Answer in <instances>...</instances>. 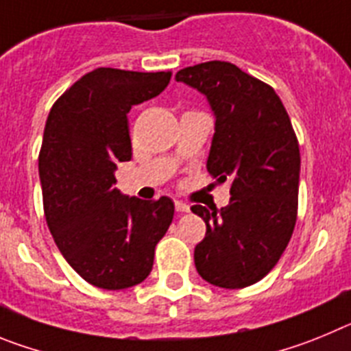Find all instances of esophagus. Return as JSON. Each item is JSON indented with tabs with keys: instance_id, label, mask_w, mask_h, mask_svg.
Returning a JSON list of instances; mask_svg holds the SVG:
<instances>
[{
	"instance_id": "obj_1",
	"label": "esophagus",
	"mask_w": 351,
	"mask_h": 351,
	"mask_svg": "<svg viewBox=\"0 0 351 351\" xmlns=\"http://www.w3.org/2000/svg\"><path fill=\"white\" fill-rule=\"evenodd\" d=\"M175 210L180 211V213H187L191 206L187 203H183V201H175Z\"/></svg>"
}]
</instances>
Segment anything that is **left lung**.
Wrapping results in <instances>:
<instances>
[{"mask_svg":"<svg viewBox=\"0 0 351 351\" xmlns=\"http://www.w3.org/2000/svg\"><path fill=\"white\" fill-rule=\"evenodd\" d=\"M176 82L206 96L215 115L206 168L230 182L226 208H191L206 223L195 269L222 289L254 285L276 266L298 220L301 154L292 122L271 85L230 62L189 66Z\"/></svg>","mask_w":351,"mask_h":351,"instance_id":"8db88e82","label":"left lung"}]
</instances>
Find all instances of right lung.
Segmentation results:
<instances>
[{"label":"right lung","mask_w":351,"mask_h":351,"mask_svg":"<svg viewBox=\"0 0 351 351\" xmlns=\"http://www.w3.org/2000/svg\"><path fill=\"white\" fill-rule=\"evenodd\" d=\"M171 71L97 68L75 82L47 119L38 171L47 226L68 264L90 285L122 290L150 274L175 204L115 189L117 162L131 160L128 113L159 96Z\"/></svg>","instance_id":"add662e5"}]
</instances>
